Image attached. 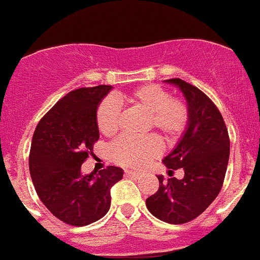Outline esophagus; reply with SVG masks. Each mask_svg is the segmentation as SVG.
I'll return each mask as SVG.
<instances>
[{"label":"esophagus","mask_w":260,"mask_h":260,"mask_svg":"<svg viewBox=\"0 0 260 260\" xmlns=\"http://www.w3.org/2000/svg\"><path fill=\"white\" fill-rule=\"evenodd\" d=\"M125 177L130 178V179H139L140 174L137 171H125Z\"/></svg>","instance_id":"esophagus-1"}]
</instances>
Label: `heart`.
Returning a JSON list of instances; mask_svg holds the SVG:
<instances>
[{"label": "heart", "instance_id": "obj_1", "mask_svg": "<svg viewBox=\"0 0 260 260\" xmlns=\"http://www.w3.org/2000/svg\"><path fill=\"white\" fill-rule=\"evenodd\" d=\"M125 99L137 108L146 112L144 130H156L168 143L179 139L189 123V107L179 96H170V92L157 83H147L132 90ZM99 132L113 135L121 125V107L113 98H106L96 111ZM161 152V142L156 135L146 137H121L112 144V158L126 168H143Z\"/></svg>", "mask_w": 260, "mask_h": 260}]
</instances>
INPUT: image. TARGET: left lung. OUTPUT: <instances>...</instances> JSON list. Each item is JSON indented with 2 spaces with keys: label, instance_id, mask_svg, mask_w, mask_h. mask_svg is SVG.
Returning a JSON list of instances; mask_svg holds the SVG:
<instances>
[{
  "label": "left lung",
  "instance_id": "left-lung-1",
  "mask_svg": "<svg viewBox=\"0 0 260 260\" xmlns=\"http://www.w3.org/2000/svg\"><path fill=\"white\" fill-rule=\"evenodd\" d=\"M166 81L179 86L189 107L187 130L164 158L169 174L183 169L184 178L164 180L158 175V189L146 205L159 220L183 224L204 213L222 189L230 159V135L222 113L208 95L180 78Z\"/></svg>",
  "mask_w": 260,
  "mask_h": 260
}]
</instances>
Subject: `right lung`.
I'll use <instances>...</instances> for the list:
<instances>
[{"label": "right lung", "mask_w": 260, "mask_h": 260, "mask_svg": "<svg viewBox=\"0 0 260 260\" xmlns=\"http://www.w3.org/2000/svg\"><path fill=\"white\" fill-rule=\"evenodd\" d=\"M112 86L81 87L68 92L40 120L29 152V173L42 204L70 225L91 224L108 213L112 185L122 169L108 166L81 174L99 139L96 108Z\"/></svg>", "instance_id": "right-lung-1"}]
</instances>
